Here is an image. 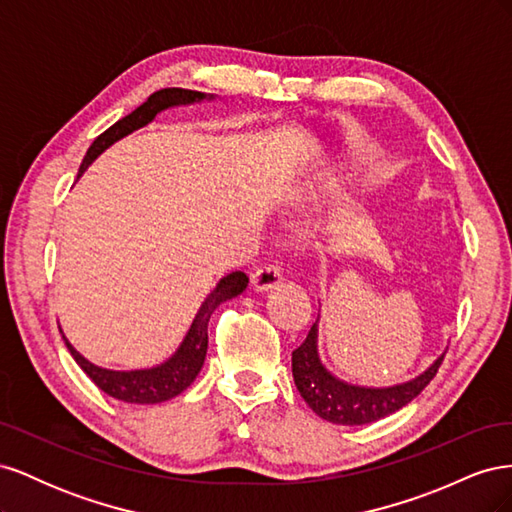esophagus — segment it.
Returning <instances> with one entry per match:
<instances>
[{
    "label": "esophagus",
    "instance_id": "obj_1",
    "mask_svg": "<svg viewBox=\"0 0 512 512\" xmlns=\"http://www.w3.org/2000/svg\"><path fill=\"white\" fill-rule=\"evenodd\" d=\"M280 282H282V269L277 267V265H265V267L256 269V273L252 275V286L258 292L271 290Z\"/></svg>",
    "mask_w": 512,
    "mask_h": 512
}]
</instances>
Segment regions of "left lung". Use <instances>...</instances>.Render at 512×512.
<instances>
[{"label": "left lung", "mask_w": 512, "mask_h": 512, "mask_svg": "<svg viewBox=\"0 0 512 512\" xmlns=\"http://www.w3.org/2000/svg\"><path fill=\"white\" fill-rule=\"evenodd\" d=\"M318 318L309 329L305 342L292 352V378L301 397L320 418L335 425H367L389 416L421 393L438 374L446 350L433 361L423 374L393 386H359L339 380L324 367L318 352Z\"/></svg>", "instance_id": "1"}]
</instances>
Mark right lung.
I'll list each match as a JSON object with an SVG mask.
<instances>
[{
  "instance_id": "right-lung-1",
  "label": "right lung",
  "mask_w": 512,
  "mask_h": 512,
  "mask_svg": "<svg viewBox=\"0 0 512 512\" xmlns=\"http://www.w3.org/2000/svg\"><path fill=\"white\" fill-rule=\"evenodd\" d=\"M213 94H203V91H192V89H181V87H168L160 89L156 94H151L141 106L113 123L111 128L102 132L91 147L87 149V156L83 158V164L79 168V177L85 173L87 166L94 162L102 151H106L113 143L121 141L123 136L132 134L138 128H145L147 123L156 119L158 113L166 111V108L173 106H185V104H196L203 100H213ZM247 275L243 271H232L218 282L209 294L207 299L200 305L198 314L192 320V327L185 333L181 346L175 350V354L166 359L164 363L147 369H130V371H115L98 367L89 363L85 356L76 350L64 335V342L72 354V359L79 363V367L91 378L100 391L111 395L115 399L126 401V404H162L183 393L188 386L196 380L200 367L205 363L207 346H209V318L215 312V307L220 303L235 299L247 288Z\"/></svg>"
}]
</instances>
